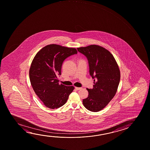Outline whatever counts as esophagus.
Wrapping results in <instances>:
<instances>
[{
  "instance_id": "34e87169",
  "label": "esophagus",
  "mask_w": 150,
  "mask_h": 150,
  "mask_svg": "<svg viewBox=\"0 0 150 150\" xmlns=\"http://www.w3.org/2000/svg\"><path fill=\"white\" fill-rule=\"evenodd\" d=\"M75 89L76 90H77V91H78V90H80L81 89V87H75Z\"/></svg>"
}]
</instances>
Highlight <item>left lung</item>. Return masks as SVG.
<instances>
[{"mask_svg": "<svg viewBox=\"0 0 150 150\" xmlns=\"http://www.w3.org/2000/svg\"><path fill=\"white\" fill-rule=\"evenodd\" d=\"M88 62L89 75L94 79L93 88H87L88 97L83 100L88 110L98 112L113 98L120 80L118 64L110 52L97 45L77 48Z\"/></svg>", "mask_w": 150, "mask_h": 150, "instance_id": "left-lung-1", "label": "left lung"}]
</instances>
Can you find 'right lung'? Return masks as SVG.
I'll return each mask as SVG.
<instances>
[{"label":"right lung","instance_id":"right-lung-1","mask_svg":"<svg viewBox=\"0 0 150 150\" xmlns=\"http://www.w3.org/2000/svg\"><path fill=\"white\" fill-rule=\"evenodd\" d=\"M77 54L76 49L50 44L37 53L30 69L31 84L44 105L57 109L67 103L73 86L59 85L62 64L68 57Z\"/></svg>","mask_w":150,"mask_h":150}]
</instances>
